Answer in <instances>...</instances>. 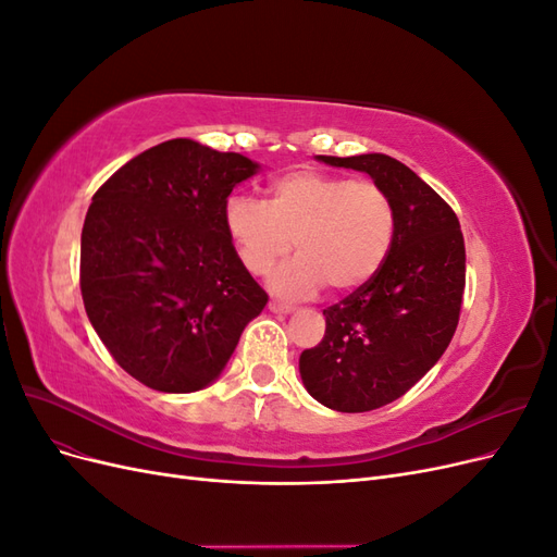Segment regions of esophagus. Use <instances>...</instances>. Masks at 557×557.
<instances>
[{"label":"esophagus","instance_id":"1","mask_svg":"<svg viewBox=\"0 0 557 557\" xmlns=\"http://www.w3.org/2000/svg\"><path fill=\"white\" fill-rule=\"evenodd\" d=\"M269 311H274V313H293L295 311V307H290V305H283V301H269Z\"/></svg>","mask_w":557,"mask_h":557}]
</instances>
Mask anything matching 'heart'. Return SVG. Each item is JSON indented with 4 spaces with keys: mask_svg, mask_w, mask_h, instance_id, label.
I'll return each instance as SVG.
<instances>
[{
    "mask_svg": "<svg viewBox=\"0 0 557 557\" xmlns=\"http://www.w3.org/2000/svg\"><path fill=\"white\" fill-rule=\"evenodd\" d=\"M223 215L252 276H267L295 244L299 258L272 281L288 297L313 295L323 285L332 293L362 288L391 256L397 234L395 201L379 183L315 170L274 181L267 201L234 195Z\"/></svg>",
    "mask_w": 557,
    "mask_h": 557,
    "instance_id": "1",
    "label": "heart"
}]
</instances>
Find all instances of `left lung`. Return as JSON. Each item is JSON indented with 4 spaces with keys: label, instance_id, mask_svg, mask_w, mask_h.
I'll return each instance as SVG.
<instances>
[{
    "label": "left lung",
    "instance_id": "1",
    "mask_svg": "<svg viewBox=\"0 0 557 557\" xmlns=\"http://www.w3.org/2000/svg\"><path fill=\"white\" fill-rule=\"evenodd\" d=\"M318 160L369 174L395 201L391 256L372 281L323 311V342L299 356L313 399L344 413L374 411L411 391L448 348L465 293V239L455 211L399 160Z\"/></svg>",
    "mask_w": 557,
    "mask_h": 557
}]
</instances>
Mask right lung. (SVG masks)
<instances>
[{
	"mask_svg": "<svg viewBox=\"0 0 557 557\" xmlns=\"http://www.w3.org/2000/svg\"><path fill=\"white\" fill-rule=\"evenodd\" d=\"M260 170L239 153L172 139L123 164L92 197L81 295L129 376L195 393L223 372L267 293L225 230L232 188Z\"/></svg>",
	"mask_w": 557,
	"mask_h": 557,
	"instance_id": "right-lung-1",
	"label": "right lung"
}]
</instances>
